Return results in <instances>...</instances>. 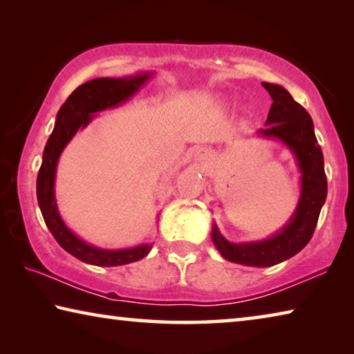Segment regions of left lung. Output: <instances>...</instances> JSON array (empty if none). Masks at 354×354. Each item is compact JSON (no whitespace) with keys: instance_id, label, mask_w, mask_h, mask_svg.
Instances as JSON below:
<instances>
[{"instance_id":"obj_1","label":"left lung","mask_w":354,"mask_h":354,"mask_svg":"<svg viewBox=\"0 0 354 354\" xmlns=\"http://www.w3.org/2000/svg\"><path fill=\"white\" fill-rule=\"evenodd\" d=\"M273 100L267 117V128L259 131L266 137L283 140L297 156L301 170V196L289 225L277 236L253 243H231L212 230L214 245L225 259L253 267H270L295 256L309 243L326 200L328 183L323 167V153L314 134L313 118L284 87L262 82Z\"/></svg>"}]
</instances>
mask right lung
Here are the masks:
<instances>
[{
	"mask_svg": "<svg viewBox=\"0 0 354 354\" xmlns=\"http://www.w3.org/2000/svg\"><path fill=\"white\" fill-rule=\"evenodd\" d=\"M149 77V75H139L123 80L113 77H98V80L82 84L71 92L57 112L55 129L46 142L44 151V162L40 165L37 176V200L41 215L57 243L73 254L77 259L92 266L113 267L124 266V263L136 262L145 257L151 245H140V247L129 250H101L87 245L77 239L67 226L64 225L61 215L57 212L55 200V176L57 159L65 145L71 140L77 129L87 127L92 120V113L113 107L129 98L137 88Z\"/></svg>",
	"mask_w": 354,
	"mask_h": 354,
	"instance_id": "obj_1",
	"label": "right lung"
}]
</instances>
